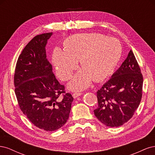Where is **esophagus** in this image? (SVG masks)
<instances>
[{
  "mask_svg": "<svg viewBox=\"0 0 155 155\" xmlns=\"http://www.w3.org/2000/svg\"><path fill=\"white\" fill-rule=\"evenodd\" d=\"M81 94H82L81 92H74L72 94V96L74 98H76V97H79V96H81Z\"/></svg>",
  "mask_w": 155,
  "mask_h": 155,
  "instance_id": "34e87169",
  "label": "esophagus"
}]
</instances>
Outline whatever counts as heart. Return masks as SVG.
<instances>
[{
	"label": "heart",
	"instance_id": "1",
	"mask_svg": "<svg viewBox=\"0 0 155 155\" xmlns=\"http://www.w3.org/2000/svg\"><path fill=\"white\" fill-rule=\"evenodd\" d=\"M121 55L119 41L114 37L89 33L70 35L63 42V50L55 48L52 63L57 76L62 80L71 78L79 61L83 69L68 85L72 91L87 88L93 79L100 81L113 71Z\"/></svg>",
	"mask_w": 155,
	"mask_h": 155
}]
</instances>
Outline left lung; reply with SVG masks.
Listing matches in <instances>:
<instances>
[{
	"label": "left lung",
	"instance_id": "left-lung-1",
	"mask_svg": "<svg viewBox=\"0 0 155 155\" xmlns=\"http://www.w3.org/2000/svg\"><path fill=\"white\" fill-rule=\"evenodd\" d=\"M143 76L135 56H128L111 78L97 91L98 107L94 110L102 124L122 125L132 118L142 96Z\"/></svg>",
	"mask_w": 155,
	"mask_h": 155
}]
</instances>
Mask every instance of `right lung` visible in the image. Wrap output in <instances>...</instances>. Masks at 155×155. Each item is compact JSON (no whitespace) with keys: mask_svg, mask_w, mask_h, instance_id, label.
I'll return each instance as SVG.
<instances>
[{"mask_svg":"<svg viewBox=\"0 0 155 155\" xmlns=\"http://www.w3.org/2000/svg\"><path fill=\"white\" fill-rule=\"evenodd\" d=\"M52 33L34 37L18 58L15 92L22 112L37 127L54 131L67 121L74 98L56 79L46 58V45Z\"/></svg>","mask_w":155,"mask_h":155,"instance_id":"obj_1","label":"right lung"}]
</instances>
